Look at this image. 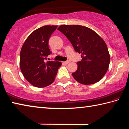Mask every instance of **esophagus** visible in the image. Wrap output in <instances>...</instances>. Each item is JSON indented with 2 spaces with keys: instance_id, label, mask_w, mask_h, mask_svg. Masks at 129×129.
<instances>
[{
  "instance_id": "obj_1",
  "label": "esophagus",
  "mask_w": 129,
  "mask_h": 129,
  "mask_svg": "<svg viewBox=\"0 0 129 129\" xmlns=\"http://www.w3.org/2000/svg\"><path fill=\"white\" fill-rule=\"evenodd\" d=\"M70 62H71V61L70 60H67V61H65V62H64L65 64H68V63H69Z\"/></svg>"
}]
</instances>
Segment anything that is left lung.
<instances>
[{"instance_id": "left-lung-1", "label": "left lung", "mask_w": 129, "mask_h": 129, "mask_svg": "<svg viewBox=\"0 0 129 129\" xmlns=\"http://www.w3.org/2000/svg\"><path fill=\"white\" fill-rule=\"evenodd\" d=\"M67 37L82 60L72 73L80 84L90 85L99 81L108 71L110 57L106 43L90 28L80 25H61L57 29Z\"/></svg>"}]
</instances>
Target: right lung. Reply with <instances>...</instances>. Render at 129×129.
Segmentation results:
<instances>
[{
    "label": "right lung",
    "mask_w": 129,
    "mask_h": 129,
    "mask_svg": "<svg viewBox=\"0 0 129 129\" xmlns=\"http://www.w3.org/2000/svg\"><path fill=\"white\" fill-rule=\"evenodd\" d=\"M57 25H45L34 30L26 39L20 53V67L30 84L44 88L53 82L61 62L46 61L51 54L49 39Z\"/></svg>",
    "instance_id": "obj_1"
}]
</instances>
